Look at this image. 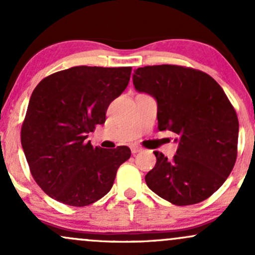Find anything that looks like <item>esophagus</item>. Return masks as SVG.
I'll return each mask as SVG.
<instances>
[{
    "label": "esophagus",
    "mask_w": 255,
    "mask_h": 255,
    "mask_svg": "<svg viewBox=\"0 0 255 255\" xmlns=\"http://www.w3.org/2000/svg\"><path fill=\"white\" fill-rule=\"evenodd\" d=\"M130 150H131V153L135 154V153H137V152H141L142 147H140V146H137V145H131Z\"/></svg>",
    "instance_id": "34e87169"
}]
</instances>
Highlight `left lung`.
<instances>
[{"mask_svg": "<svg viewBox=\"0 0 255 255\" xmlns=\"http://www.w3.org/2000/svg\"><path fill=\"white\" fill-rule=\"evenodd\" d=\"M133 84L156 98L158 129L178 135L172 159L154 152L156 165L145 176L148 188L177 206L211 197L238 157L239 120L223 89L206 73L175 64L137 68Z\"/></svg>", "mask_w": 255, "mask_h": 255, "instance_id": "left-lung-1", "label": "left lung"}]
</instances>
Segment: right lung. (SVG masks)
Here are the masks:
<instances>
[{
    "instance_id": "right-lung-1",
    "label": "right lung",
    "mask_w": 255,
    "mask_h": 255,
    "mask_svg": "<svg viewBox=\"0 0 255 255\" xmlns=\"http://www.w3.org/2000/svg\"><path fill=\"white\" fill-rule=\"evenodd\" d=\"M130 73V67H72L44 78L33 90L21 145L32 176L49 197L80 207L111 189L119 166L129 159V147L103 150L86 137L104 124Z\"/></svg>"
}]
</instances>
